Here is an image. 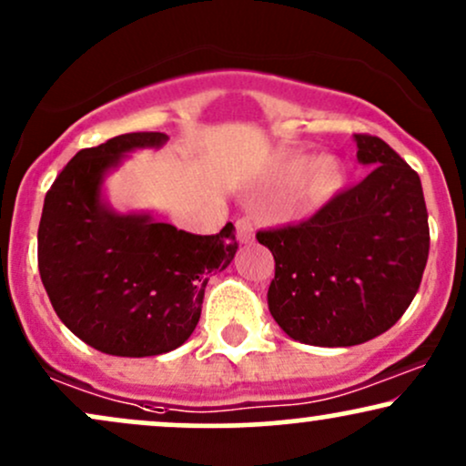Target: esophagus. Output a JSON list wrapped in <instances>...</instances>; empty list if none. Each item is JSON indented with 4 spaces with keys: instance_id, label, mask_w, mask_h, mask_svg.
Wrapping results in <instances>:
<instances>
[{
    "instance_id": "esophagus-1",
    "label": "esophagus",
    "mask_w": 466,
    "mask_h": 466,
    "mask_svg": "<svg viewBox=\"0 0 466 466\" xmlns=\"http://www.w3.org/2000/svg\"><path fill=\"white\" fill-rule=\"evenodd\" d=\"M237 237L240 243H249L254 238V218L240 217L237 221Z\"/></svg>"
}]
</instances>
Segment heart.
<instances>
[{"instance_id": "1", "label": "heart", "mask_w": 466, "mask_h": 466, "mask_svg": "<svg viewBox=\"0 0 466 466\" xmlns=\"http://www.w3.org/2000/svg\"><path fill=\"white\" fill-rule=\"evenodd\" d=\"M290 180V201L293 208L299 212H310L319 206L328 204L329 199L343 188L345 167L334 156H317L301 165L299 158L284 162L282 177Z\"/></svg>"}]
</instances>
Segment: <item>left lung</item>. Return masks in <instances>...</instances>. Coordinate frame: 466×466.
I'll return each instance as SVG.
<instances>
[{"label": "left lung", "instance_id": "left-lung-1", "mask_svg": "<svg viewBox=\"0 0 466 466\" xmlns=\"http://www.w3.org/2000/svg\"><path fill=\"white\" fill-rule=\"evenodd\" d=\"M358 160L371 165L356 187L293 226L258 229L276 278L268 310L290 339L351 347L384 334L417 295L430 254L419 173L382 138L356 134Z\"/></svg>", "mask_w": 466, "mask_h": 466}]
</instances>
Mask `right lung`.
Listing matches in <instances>:
<instances>
[{"instance_id": "right-lung-1", "label": "right lung", "mask_w": 466, "mask_h": 466, "mask_svg": "<svg viewBox=\"0 0 466 466\" xmlns=\"http://www.w3.org/2000/svg\"><path fill=\"white\" fill-rule=\"evenodd\" d=\"M162 132H130L80 149L45 195L38 271L56 315L110 356H158L193 334L210 273L238 243L234 226L199 237L149 215H116L102 179L126 151L160 147Z\"/></svg>"}]
</instances>
